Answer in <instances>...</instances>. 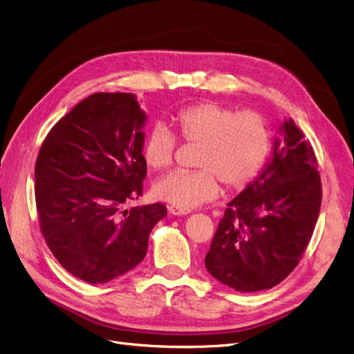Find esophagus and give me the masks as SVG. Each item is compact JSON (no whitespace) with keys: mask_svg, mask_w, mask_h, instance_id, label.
<instances>
[{"mask_svg":"<svg viewBox=\"0 0 354 354\" xmlns=\"http://www.w3.org/2000/svg\"><path fill=\"white\" fill-rule=\"evenodd\" d=\"M167 209H169V212H171L172 215H185V214L189 212V211H185V209H180V208L175 207V205H169Z\"/></svg>","mask_w":354,"mask_h":354,"instance_id":"1","label":"esophagus"}]
</instances>
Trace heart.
<instances>
[{"label":"heart","mask_w":354,"mask_h":354,"mask_svg":"<svg viewBox=\"0 0 354 354\" xmlns=\"http://www.w3.org/2000/svg\"><path fill=\"white\" fill-rule=\"evenodd\" d=\"M172 126L188 145H198V171H176L159 179L155 195L189 211L218 196L220 182L228 191H241L262 172L270 149L263 117L254 111H236L215 101H201L179 110ZM178 140L163 126L145 137L142 156L147 167L165 171L172 165Z\"/></svg>","instance_id":"1"}]
</instances>
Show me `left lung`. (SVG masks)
Returning a JSON list of instances; mask_svg holds the SVG:
<instances>
[{
	"label": "left lung",
	"mask_w": 354,
	"mask_h": 354,
	"mask_svg": "<svg viewBox=\"0 0 354 354\" xmlns=\"http://www.w3.org/2000/svg\"><path fill=\"white\" fill-rule=\"evenodd\" d=\"M265 171L227 205L205 256L207 270L239 292L281 283L294 270L314 233L321 178L311 143L294 120Z\"/></svg>",
	"instance_id": "obj_1"
}]
</instances>
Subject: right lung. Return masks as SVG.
Here are the masks:
<instances>
[{
    "label": "right lung",
    "instance_id": "right-lung-1",
    "mask_svg": "<svg viewBox=\"0 0 354 354\" xmlns=\"http://www.w3.org/2000/svg\"><path fill=\"white\" fill-rule=\"evenodd\" d=\"M146 114L134 94L97 92L46 136L35 169L40 232L75 278L105 283L146 256L149 236L167 209L127 208L143 192Z\"/></svg>",
    "mask_w": 354,
    "mask_h": 354
}]
</instances>
